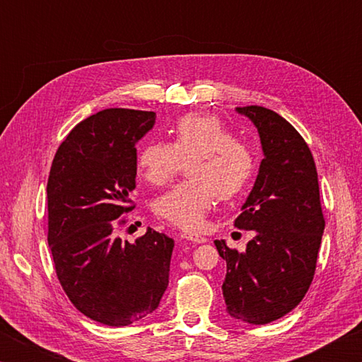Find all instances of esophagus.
<instances>
[{"label":"esophagus","instance_id":"esophagus-1","mask_svg":"<svg viewBox=\"0 0 362 362\" xmlns=\"http://www.w3.org/2000/svg\"><path fill=\"white\" fill-rule=\"evenodd\" d=\"M183 240H187V241H192V243H194V244H203V243H206L207 240L204 236H201V235H196V233H182L180 235Z\"/></svg>","mask_w":362,"mask_h":362}]
</instances>
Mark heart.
Wrapping results in <instances>:
<instances>
[{"instance_id": "obj_1", "label": "heart", "mask_w": 362, "mask_h": 362, "mask_svg": "<svg viewBox=\"0 0 362 362\" xmlns=\"http://www.w3.org/2000/svg\"><path fill=\"white\" fill-rule=\"evenodd\" d=\"M170 132V144L153 140L144 145L137 168L146 182L159 187L190 161L189 179L159 196L155 212L180 228L198 230L217 198L231 199L246 188L254 158L216 116L185 115L175 121Z\"/></svg>"}]
</instances>
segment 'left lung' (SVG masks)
<instances>
[{
  "label": "left lung",
  "mask_w": 362,
  "mask_h": 362,
  "mask_svg": "<svg viewBox=\"0 0 362 362\" xmlns=\"http://www.w3.org/2000/svg\"><path fill=\"white\" fill-rule=\"evenodd\" d=\"M259 132L263 159L252 192L235 220L255 236L244 252L214 241L226 262V311L247 324H268L302 302L313 281L324 233L315 159L291 122L259 105L238 107Z\"/></svg>",
  "instance_id": "left-lung-1"
}]
</instances>
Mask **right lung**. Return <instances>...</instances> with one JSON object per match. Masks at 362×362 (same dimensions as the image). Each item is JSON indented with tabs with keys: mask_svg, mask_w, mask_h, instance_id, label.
<instances>
[{
	"mask_svg": "<svg viewBox=\"0 0 362 362\" xmlns=\"http://www.w3.org/2000/svg\"><path fill=\"white\" fill-rule=\"evenodd\" d=\"M156 113L108 108L66 136L47 179V243L70 302L105 326L122 327L158 308L169 284L174 240L148 228L136 243L118 236L134 209L136 144Z\"/></svg>",
	"mask_w": 362,
	"mask_h": 362,
	"instance_id": "obj_1",
	"label": "right lung"
}]
</instances>
